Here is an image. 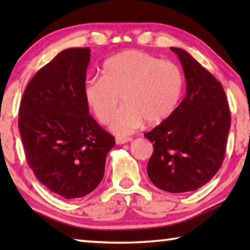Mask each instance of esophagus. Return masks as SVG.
<instances>
[{"instance_id": "obj_1", "label": "esophagus", "mask_w": 250, "mask_h": 250, "mask_svg": "<svg viewBox=\"0 0 250 250\" xmlns=\"http://www.w3.org/2000/svg\"><path fill=\"white\" fill-rule=\"evenodd\" d=\"M132 141L131 138H116V143L117 145H124V143H127Z\"/></svg>"}]
</instances>
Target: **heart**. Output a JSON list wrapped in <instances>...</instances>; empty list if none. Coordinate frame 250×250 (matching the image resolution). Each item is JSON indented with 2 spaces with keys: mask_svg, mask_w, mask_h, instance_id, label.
Segmentation results:
<instances>
[{
  "mask_svg": "<svg viewBox=\"0 0 250 250\" xmlns=\"http://www.w3.org/2000/svg\"><path fill=\"white\" fill-rule=\"evenodd\" d=\"M184 75L179 64L160 60L139 50L117 53L104 61L101 78L87 81L83 94L86 104L101 124L112 118L110 129L127 135L143 124H159L170 117L180 104Z\"/></svg>",
  "mask_w": 250,
  "mask_h": 250,
  "instance_id": "1",
  "label": "heart"
}]
</instances>
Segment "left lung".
<instances>
[{"label": "left lung", "instance_id": "1", "mask_svg": "<svg viewBox=\"0 0 250 250\" xmlns=\"http://www.w3.org/2000/svg\"><path fill=\"white\" fill-rule=\"evenodd\" d=\"M180 58L187 94L174 114L145 136L153 145L148 176L157 188L182 193L199 189L221 168L231 116L222 84L189 53Z\"/></svg>", "mask_w": 250, "mask_h": 250}]
</instances>
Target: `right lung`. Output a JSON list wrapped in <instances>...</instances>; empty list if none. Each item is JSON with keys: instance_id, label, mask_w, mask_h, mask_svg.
<instances>
[{"instance_id": "1", "label": "right lung", "mask_w": 250, "mask_h": 250, "mask_svg": "<svg viewBox=\"0 0 250 250\" xmlns=\"http://www.w3.org/2000/svg\"><path fill=\"white\" fill-rule=\"evenodd\" d=\"M91 51H61L27 85L18 126L27 163L43 186L66 199L85 197L104 175L115 138L88 114L83 94Z\"/></svg>"}]
</instances>
